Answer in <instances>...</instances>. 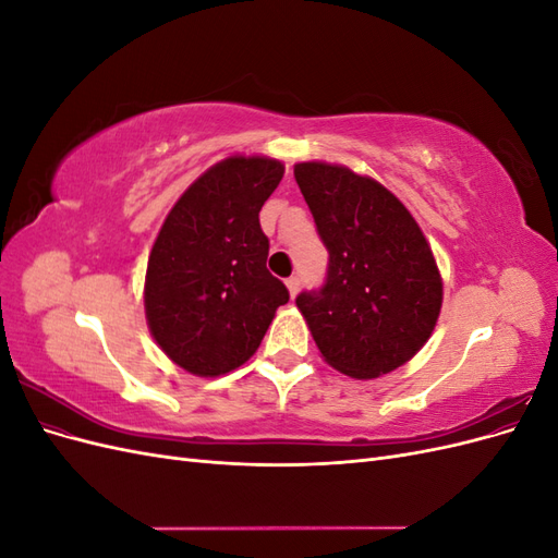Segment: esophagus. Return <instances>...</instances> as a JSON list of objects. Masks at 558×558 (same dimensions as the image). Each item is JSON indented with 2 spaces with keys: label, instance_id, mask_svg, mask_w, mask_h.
<instances>
[{
  "label": "esophagus",
  "instance_id": "1",
  "mask_svg": "<svg viewBox=\"0 0 558 558\" xmlns=\"http://www.w3.org/2000/svg\"><path fill=\"white\" fill-rule=\"evenodd\" d=\"M286 289H289L291 298H295L298 291H300V277H289V279H286Z\"/></svg>",
  "mask_w": 558,
  "mask_h": 558
}]
</instances>
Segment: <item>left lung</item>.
Instances as JSON below:
<instances>
[{"label":"left lung","mask_w":558,"mask_h":558,"mask_svg":"<svg viewBox=\"0 0 558 558\" xmlns=\"http://www.w3.org/2000/svg\"><path fill=\"white\" fill-rule=\"evenodd\" d=\"M300 185L328 275L295 305L314 342L340 373L375 379L428 342L442 307V277L408 207L384 185L342 165L298 162Z\"/></svg>","instance_id":"obj_1"}]
</instances>
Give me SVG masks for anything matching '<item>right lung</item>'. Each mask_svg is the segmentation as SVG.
I'll return each instance as SVG.
<instances>
[{
    "label": "right lung",
    "instance_id": "1",
    "mask_svg": "<svg viewBox=\"0 0 558 558\" xmlns=\"http://www.w3.org/2000/svg\"><path fill=\"white\" fill-rule=\"evenodd\" d=\"M283 177L265 156H232L195 179L150 248L144 310L158 347L185 373L218 377L246 363L289 302L265 267L260 209Z\"/></svg>",
    "mask_w": 558,
    "mask_h": 558
}]
</instances>
